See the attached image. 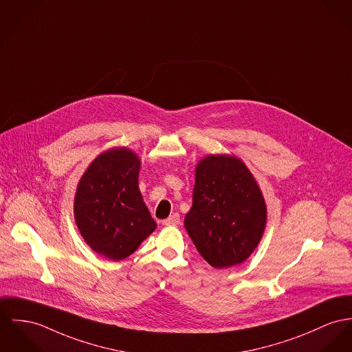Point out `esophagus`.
I'll return each mask as SVG.
<instances>
[{"label":"esophagus","instance_id":"34e87169","mask_svg":"<svg viewBox=\"0 0 352 352\" xmlns=\"http://www.w3.org/2000/svg\"><path fill=\"white\" fill-rule=\"evenodd\" d=\"M179 221H181L179 219V214L178 213H173L168 218H166L162 223L164 226H174V225H178Z\"/></svg>","mask_w":352,"mask_h":352}]
</instances>
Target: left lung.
Segmentation results:
<instances>
[{
	"label": "left lung",
	"instance_id": "obj_1",
	"mask_svg": "<svg viewBox=\"0 0 352 352\" xmlns=\"http://www.w3.org/2000/svg\"><path fill=\"white\" fill-rule=\"evenodd\" d=\"M267 204L256 178L236 155H206L195 167L185 228L213 268L243 263L261 241Z\"/></svg>",
	"mask_w": 352,
	"mask_h": 352
}]
</instances>
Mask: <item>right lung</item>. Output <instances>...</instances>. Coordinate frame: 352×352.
<instances>
[{
  "mask_svg": "<svg viewBox=\"0 0 352 352\" xmlns=\"http://www.w3.org/2000/svg\"><path fill=\"white\" fill-rule=\"evenodd\" d=\"M140 164L133 150L112 147L89 163L78 184L74 216L81 237L112 261L133 254L157 229L138 185Z\"/></svg>",
  "mask_w": 352,
  "mask_h": 352,
  "instance_id": "1",
  "label": "right lung"
}]
</instances>
